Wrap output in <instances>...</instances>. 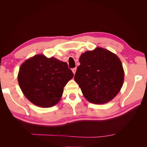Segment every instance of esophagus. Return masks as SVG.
Returning a JSON list of instances; mask_svg holds the SVG:
<instances>
[{"instance_id": "obj_1", "label": "esophagus", "mask_w": 147, "mask_h": 147, "mask_svg": "<svg viewBox=\"0 0 147 147\" xmlns=\"http://www.w3.org/2000/svg\"><path fill=\"white\" fill-rule=\"evenodd\" d=\"M76 67H74V68H73V69H72V71H73V73H74V74H75V73H76Z\"/></svg>"}]
</instances>
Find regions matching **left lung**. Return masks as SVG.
Segmentation results:
<instances>
[{
    "label": "left lung",
    "mask_w": 147,
    "mask_h": 147,
    "mask_svg": "<svg viewBox=\"0 0 147 147\" xmlns=\"http://www.w3.org/2000/svg\"><path fill=\"white\" fill-rule=\"evenodd\" d=\"M79 61L74 80L84 97L93 104L112 100L124 81V70L118 57L108 50L96 48L82 54Z\"/></svg>",
    "instance_id": "8db88e82"
}]
</instances>
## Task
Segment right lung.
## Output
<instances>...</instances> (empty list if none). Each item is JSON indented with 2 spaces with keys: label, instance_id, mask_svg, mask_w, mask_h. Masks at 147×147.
Here are the masks:
<instances>
[{
  "label": "right lung",
  "instance_id": "right-lung-1",
  "mask_svg": "<svg viewBox=\"0 0 147 147\" xmlns=\"http://www.w3.org/2000/svg\"><path fill=\"white\" fill-rule=\"evenodd\" d=\"M74 74L66 62L36 55L21 65L18 82L23 94L35 105L49 108L58 102L63 88Z\"/></svg>",
  "mask_w": 147,
  "mask_h": 147
}]
</instances>
